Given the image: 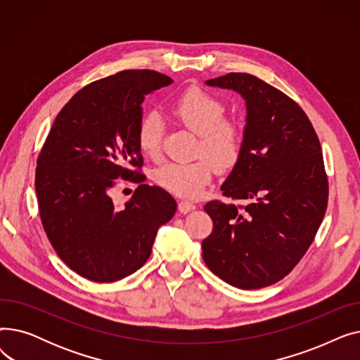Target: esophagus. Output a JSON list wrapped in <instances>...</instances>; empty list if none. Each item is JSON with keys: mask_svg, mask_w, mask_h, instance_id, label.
Segmentation results:
<instances>
[{"mask_svg": "<svg viewBox=\"0 0 360 360\" xmlns=\"http://www.w3.org/2000/svg\"><path fill=\"white\" fill-rule=\"evenodd\" d=\"M195 204L194 202H191V201H179L178 202V209H179V212L181 213H190V212H193V210H195Z\"/></svg>", "mask_w": 360, "mask_h": 360, "instance_id": "esophagus-1", "label": "esophagus"}]
</instances>
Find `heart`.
Returning <instances> with one entry per match:
<instances>
[{
  "instance_id": "obj_1",
  "label": "heart",
  "mask_w": 360,
  "mask_h": 360,
  "mask_svg": "<svg viewBox=\"0 0 360 360\" xmlns=\"http://www.w3.org/2000/svg\"><path fill=\"white\" fill-rule=\"evenodd\" d=\"M174 115L200 136L198 156L194 162H172L155 170L153 179L163 190L184 198H197L213 179L216 169H233L243 150L245 131L235 118H226L221 99L201 89H190L174 102ZM163 121L159 113L148 112L137 127V146L150 159L162 153Z\"/></svg>"
}]
</instances>
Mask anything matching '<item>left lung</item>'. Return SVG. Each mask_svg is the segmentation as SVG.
<instances>
[{"mask_svg":"<svg viewBox=\"0 0 360 360\" xmlns=\"http://www.w3.org/2000/svg\"><path fill=\"white\" fill-rule=\"evenodd\" d=\"M205 83L240 93L248 115L242 156L221 185L228 200L204 205L213 231L202 258L238 289L267 288L297 266L324 219L321 144L304 109L255 75L229 72Z\"/></svg>","mask_w":360,"mask_h":360,"instance_id":"1","label":"left lung"}]
</instances>
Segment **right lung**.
Here are the masks:
<instances>
[{"mask_svg":"<svg viewBox=\"0 0 360 360\" xmlns=\"http://www.w3.org/2000/svg\"><path fill=\"white\" fill-rule=\"evenodd\" d=\"M172 83L153 70H125L84 86L60 110L36 162L34 186L45 233L79 276L112 283L148 259L175 198L141 172L137 127L144 96ZM117 179L141 185L124 210L111 202Z\"/></svg>","mask_w":360,"mask_h":360,"instance_id":"right-lung-1","label":"right lung"}]
</instances>
